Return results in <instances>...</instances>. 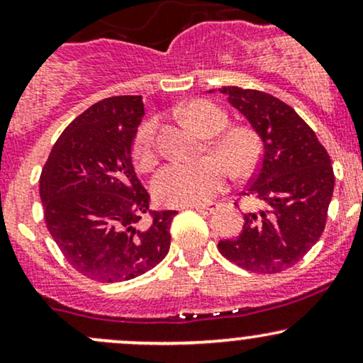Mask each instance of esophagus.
I'll list each match as a JSON object with an SVG mask.
<instances>
[{
  "label": "esophagus",
  "instance_id": "34e87169",
  "mask_svg": "<svg viewBox=\"0 0 363 363\" xmlns=\"http://www.w3.org/2000/svg\"><path fill=\"white\" fill-rule=\"evenodd\" d=\"M193 208L196 211H199V213H203V215H211V213H215L216 210H218V205H216V203H211V205H196Z\"/></svg>",
  "mask_w": 363,
  "mask_h": 363
}]
</instances>
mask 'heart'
Returning a JSON list of instances; mask_svg holds the SVG:
<instances>
[{
  "mask_svg": "<svg viewBox=\"0 0 363 363\" xmlns=\"http://www.w3.org/2000/svg\"><path fill=\"white\" fill-rule=\"evenodd\" d=\"M184 118L199 135H217L210 141V150L216 157L198 162H172L158 170L153 179V193L158 201L172 206L206 203L222 191L227 181L224 161L235 176H245L259 158V143L251 129L237 126L223 131L228 124V116L216 104L189 102L184 107ZM157 119L145 121L133 140V157L138 167L145 170L152 169L157 162Z\"/></svg>",
  "mask_w": 363,
  "mask_h": 363,
  "instance_id": "b5f03b06",
  "label": "heart"
}]
</instances>
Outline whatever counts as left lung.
<instances>
[{"mask_svg":"<svg viewBox=\"0 0 363 363\" xmlns=\"http://www.w3.org/2000/svg\"><path fill=\"white\" fill-rule=\"evenodd\" d=\"M213 91V90H210ZM262 141L256 176L240 193L257 203L235 239L220 240L228 261L252 273H280L311 251L326 227L335 189L331 158L290 106L259 90L222 86Z\"/></svg>","mask_w":363,"mask_h":363,"instance_id":"obj_1","label":"left lung"}]
</instances>
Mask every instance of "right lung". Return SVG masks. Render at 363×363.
<instances>
[{
	"mask_svg": "<svg viewBox=\"0 0 363 363\" xmlns=\"http://www.w3.org/2000/svg\"><path fill=\"white\" fill-rule=\"evenodd\" d=\"M145 114L141 95L94 104L69 123L40 174L49 234L90 280H133L167 256L177 211L150 210L131 148ZM149 220L143 222V216Z\"/></svg>",
	"mask_w": 363,
	"mask_h": 363,
	"instance_id": "right-lung-1",
	"label": "right lung"
}]
</instances>
